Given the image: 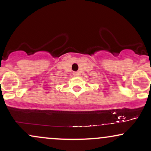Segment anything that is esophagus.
<instances>
[{
	"mask_svg": "<svg viewBox=\"0 0 151 151\" xmlns=\"http://www.w3.org/2000/svg\"><path fill=\"white\" fill-rule=\"evenodd\" d=\"M73 75L74 76V77H78V76L79 75V72H73Z\"/></svg>",
	"mask_w": 151,
	"mask_h": 151,
	"instance_id": "34e87169",
	"label": "esophagus"
}]
</instances>
